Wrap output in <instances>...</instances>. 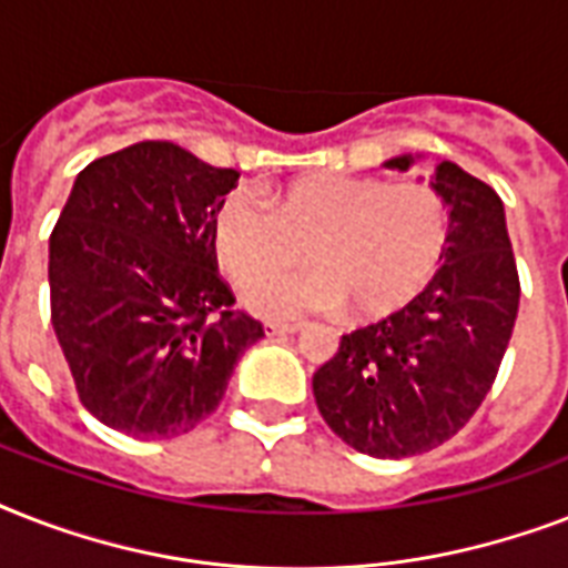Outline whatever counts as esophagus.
<instances>
[{"mask_svg": "<svg viewBox=\"0 0 568 568\" xmlns=\"http://www.w3.org/2000/svg\"><path fill=\"white\" fill-rule=\"evenodd\" d=\"M297 329H301V324H294V321H265L267 336H288Z\"/></svg>", "mask_w": 568, "mask_h": 568, "instance_id": "esophagus-1", "label": "esophagus"}]
</instances>
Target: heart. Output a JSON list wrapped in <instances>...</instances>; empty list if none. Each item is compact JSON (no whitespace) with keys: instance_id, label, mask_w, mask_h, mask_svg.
<instances>
[{"instance_id":"1","label":"heart","mask_w":568,"mask_h":568,"mask_svg":"<svg viewBox=\"0 0 568 568\" xmlns=\"http://www.w3.org/2000/svg\"><path fill=\"white\" fill-rule=\"evenodd\" d=\"M307 241L313 265L272 277ZM448 247V209L430 185L321 173L276 194L232 191L214 214L223 271L247 285L250 310L297 318L351 303L356 315H386L430 283Z\"/></svg>"}]
</instances>
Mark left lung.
Instances as JSON below:
<instances>
[{
  "label": "left lung",
  "mask_w": 568,
  "mask_h": 568,
  "mask_svg": "<svg viewBox=\"0 0 568 568\" xmlns=\"http://www.w3.org/2000/svg\"><path fill=\"white\" fill-rule=\"evenodd\" d=\"M409 164L397 155L386 168ZM433 191L450 214L445 265L404 310L345 333L312 377L329 430L368 457H415L457 436L493 388L519 315L501 196L454 162L436 164Z\"/></svg>",
  "instance_id": "obj_1"
}]
</instances>
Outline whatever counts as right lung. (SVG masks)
I'll use <instances>...</instances> for the list:
<instances>
[{"label": "right lung", "instance_id": "add662e5", "mask_svg": "<svg viewBox=\"0 0 568 568\" xmlns=\"http://www.w3.org/2000/svg\"><path fill=\"white\" fill-rule=\"evenodd\" d=\"M235 182L239 171L171 141L102 155L75 176L49 235V310L79 400L111 430H194L265 336L217 274L214 214Z\"/></svg>", "mask_w": 568, "mask_h": 568}]
</instances>
